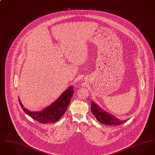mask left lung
Masks as SVG:
<instances>
[{
    "instance_id": "obj_1",
    "label": "left lung",
    "mask_w": 155,
    "mask_h": 155,
    "mask_svg": "<svg viewBox=\"0 0 155 155\" xmlns=\"http://www.w3.org/2000/svg\"><path fill=\"white\" fill-rule=\"evenodd\" d=\"M91 111L96 120L104 125H119L123 124L127 120H120L110 114L102 110L96 103L92 101Z\"/></svg>"
}]
</instances>
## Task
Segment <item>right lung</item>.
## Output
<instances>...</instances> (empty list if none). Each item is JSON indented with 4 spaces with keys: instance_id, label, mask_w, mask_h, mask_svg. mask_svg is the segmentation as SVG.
I'll use <instances>...</instances> for the list:
<instances>
[{
    "instance_id": "obj_1",
    "label": "right lung",
    "mask_w": 155,
    "mask_h": 155,
    "mask_svg": "<svg viewBox=\"0 0 155 155\" xmlns=\"http://www.w3.org/2000/svg\"><path fill=\"white\" fill-rule=\"evenodd\" d=\"M74 89L73 86L69 87L56 101L39 111L27 110L24 107L19 98L18 101L23 111L34 120L42 124L53 123L58 121L66 112L74 93Z\"/></svg>"
}]
</instances>
